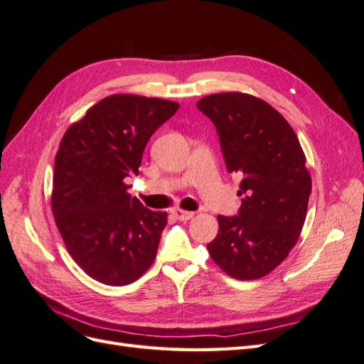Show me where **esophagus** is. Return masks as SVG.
<instances>
[{
    "label": "esophagus",
    "mask_w": 364,
    "mask_h": 364,
    "mask_svg": "<svg viewBox=\"0 0 364 364\" xmlns=\"http://www.w3.org/2000/svg\"><path fill=\"white\" fill-rule=\"evenodd\" d=\"M173 214H174V217L178 218V220H190L194 215V213L185 211V209H181V208H174L173 209Z\"/></svg>",
    "instance_id": "1"
}]
</instances>
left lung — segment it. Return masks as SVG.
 I'll use <instances>...</instances> for the list:
<instances>
[{
    "instance_id": "1",
    "label": "left lung",
    "mask_w": 364,
    "mask_h": 364,
    "mask_svg": "<svg viewBox=\"0 0 364 364\" xmlns=\"http://www.w3.org/2000/svg\"><path fill=\"white\" fill-rule=\"evenodd\" d=\"M214 123L229 173L241 176L238 215H217L208 252L229 277H266L289 257L306 217L311 176L294 130L267 102L245 92L200 98Z\"/></svg>"
}]
</instances>
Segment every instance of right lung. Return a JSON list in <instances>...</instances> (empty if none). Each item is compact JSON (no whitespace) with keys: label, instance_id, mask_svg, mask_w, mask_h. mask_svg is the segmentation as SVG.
<instances>
[{"label":"right lung","instance_id":"right-lung-1","mask_svg":"<svg viewBox=\"0 0 364 364\" xmlns=\"http://www.w3.org/2000/svg\"><path fill=\"white\" fill-rule=\"evenodd\" d=\"M179 103L114 94L73 123L54 159L51 209L65 246L86 274L127 285L156 258L167 213L150 211L124 182L138 174L155 130Z\"/></svg>","mask_w":364,"mask_h":364}]
</instances>
